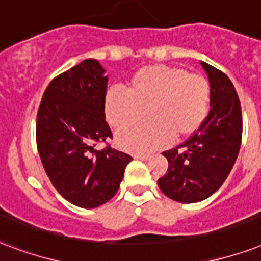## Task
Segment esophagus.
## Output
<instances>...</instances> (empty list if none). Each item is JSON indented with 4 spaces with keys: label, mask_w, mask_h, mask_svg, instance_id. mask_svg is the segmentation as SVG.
Segmentation results:
<instances>
[{
    "label": "esophagus",
    "mask_w": 261,
    "mask_h": 261,
    "mask_svg": "<svg viewBox=\"0 0 261 261\" xmlns=\"http://www.w3.org/2000/svg\"><path fill=\"white\" fill-rule=\"evenodd\" d=\"M135 159H139V160H142V162H146V160H149L150 159V154H134Z\"/></svg>",
    "instance_id": "obj_1"
}]
</instances>
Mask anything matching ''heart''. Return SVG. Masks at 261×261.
Here are the masks:
<instances>
[{"label":"heart","mask_w":261,"mask_h":261,"mask_svg":"<svg viewBox=\"0 0 261 261\" xmlns=\"http://www.w3.org/2000/svg\"><path fill=\"white\" fill-rule=\"evenodd\" d=\"M210 82L176 65H149L131 76L127 91L113 87L105 99L107 120L116 130L141 122L117 135V144L133 153L164 148L171 138H188L208 116Z\"/></svg>","instance_id":"b5f03b06"}]
</instances>
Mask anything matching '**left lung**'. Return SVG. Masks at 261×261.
I'll use <instances>...</instances> for the list:
<instances>
[{
  "label": "left lung",
  "instance_id": "8db88e82",
  "mask_svg": "<svg viewBox=\"0 0 261 261\" xmlns=\"http://www.w3.org/2000/svg\"><path fill=\"white\" fill-rule=\"evenodd\" d=\"M211 85V108L205 122L184 144L163 154L168 170L157 180L167 197L198 202L212 196L230 174L242 139V113L236 87L226 73L201 61Z\"/></svg>",
  "mask_w": 261,
  "mask_h": 261
}]
</instances>
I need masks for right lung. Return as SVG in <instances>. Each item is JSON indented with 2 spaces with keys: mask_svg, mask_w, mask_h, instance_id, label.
I'll use <instances>...</instances> for the list:
<instances>
[{
  "mask_svg": "<svg viewBox=\"0 0 261 261\" xmlns=\"http://www.w3.org/2000/svg\"><path fill=\"white\" fill-rule=\"evenodd\" d=\"M97 60L87 59L56 76L37 115V148L46 175L67 201L95 208L120 186L133 157L97 142L112 138L105 122L108 76Z\"/></svg>",
  "mask_w": 261,
  "mask_h": 261,
  "instance_id": "obj_1",
  "label": "right lung"
}]
</instances>
